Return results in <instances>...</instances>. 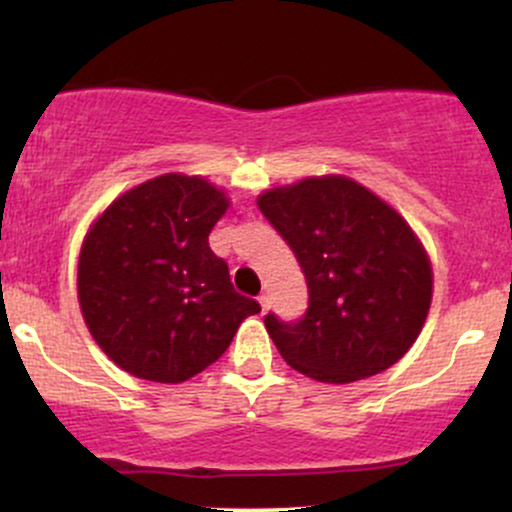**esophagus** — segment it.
<instances>
[{"label": "esophagus", "mask_w": 512, "mask_h": 512, "mask_svg": "<svg viewBox=\"0 0 512 512\" xmlns=\"http://www.w3.org/2000/svg\"><path fill=\"white\" fill-rule=\"evenodd\" d=\"M257 301H260V305H262V313H267V310H269V298L262 293V296L257 298Z\"/></svg>", "instance_id": "obj_1"}]
</instances>
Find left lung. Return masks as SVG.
Wrapping results in <instances>:
<instances>
[{
    "label": "left lung",
    "instance_id": "obj_1",
    "mask_svg": "<svg viewBox=\"0 0 512 512\" xmlns=\"http://www.w3.org/2000/svg\"><path fill=\"white\" fill-rule=\"evenodd\" d=\"M257 207L289 243L308 284L303 317L264 315L291 368L339 385L383 373L407 354L428 315L433 274L395 209L339 175L276 187Z\"/></svg>",
    "mask_w": 512,
    "mask_h": 512
}]
</instances>
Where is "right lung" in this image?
Instances as JSON below:
<instances>
[{
  "mask_svg": "<svg viewBox=\"0 0 512 512\" xmlns=\"http://www.w3.org/2000/svg\"><path fill=\"white\" fill-rule=\"evenodd\" d=\"M226 197L168 173L115 199L79 257V303L93 339L120 368L182 383L219 361L240 322L260 313L209 248Z\"/></svg>",
  "mask_w": 512,
  "mask_h": 512,
  "instance_id": "right-lung-1",
  "label": "right lung"
}]
</instances>
